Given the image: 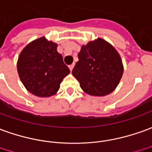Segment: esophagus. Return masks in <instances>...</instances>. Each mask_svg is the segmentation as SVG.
I'll use <instances>...</instances> for the list:
<instances>
[{"mask_svg":"<svg viewBox=\"0 0 152 152\" xmlns=\"http://www.w3.org/2000/svg\"><path fill=\"white\" fill-rule=\"evenodd\" d=\"M74 64H71V65L69 66L70 72H72V70H73V69H74Z\"/></svg>","mask_w":152,"mask_h":152,"instance_id":"34e87169","label":"esophagus"}]
</instances>
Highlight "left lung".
Returning <instances> with one entry per match:
<instances>
[{
	"instance_id": "1",
	"label": "left lung",
	"mask_w": 152,
	"mask_h": 152,
	"mask_svg": "<svg viewBox=\"0 0 152 152\" xmlns=\"http://www.w3.org/2000/svg\"><path fill=\"white\" fill-rule=\"evenodd\" d=\"M72 74L81 88L95 97L108 95L118 87L123 74L120 54L102 38L82 45Z\"/></svg>"
}]
</instances>
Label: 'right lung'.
<instances>
[{"mask_svg": "<svg viewBox=\"0 0 152 152\" xmlns=\"http://www.w3.org/2000/svg\"><path fill=\"white\" fill-rule=\"evenodd\" d=\"M57 47L56 43L43 36L28 44L19 55L20 79L26 89L37 97L54 95L64 78L70 73Z\"/></svg>", "mask_w": 152, "mask_h": 152, "instance_id": "1", "label": "right lung"}]
</instances>
